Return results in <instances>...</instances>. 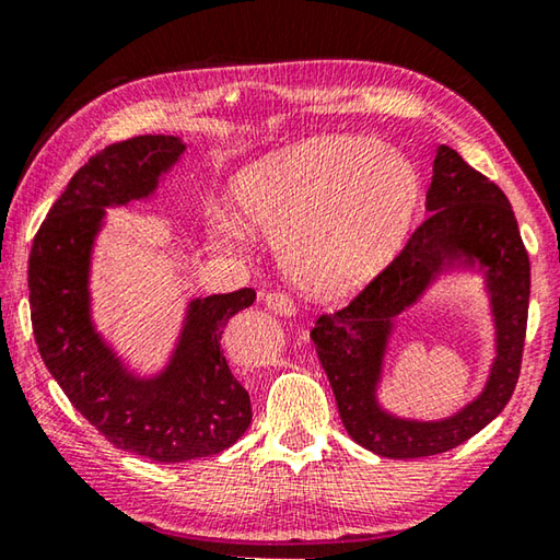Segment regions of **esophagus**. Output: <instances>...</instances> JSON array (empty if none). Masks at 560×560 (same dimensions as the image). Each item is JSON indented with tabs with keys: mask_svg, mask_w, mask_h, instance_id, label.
<instances>
[{
	"mask_svg": "<svg viewBox=\"0 0 560 560\" xmlns=\"http://www.w3.org/2000/svg\"><path fill=\"white\" fill-rule=\"evenodd\" d=\"M264 303H267V308L273 313H281V315L296 313V301H293L287 291H269L267 296H264Z\"/></svg>",
	"mask_w": 560,
	"mask_h": 560,
	"instance_id": "obj_1",
	"label": "esophagus"
}]
</instances>
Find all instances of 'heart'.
Instances as JSON below:
<instances>
[{"label":"heart","mask_w":560,"mask_h":560,"mask_svg":"<svg viewBox=\"0 0 560 560\" xmlns=\"http://www.w3.org/2000/svg\"><path fill=\"white\" fill-rule=\"evenodd\" d=\"M232 200L247 225L279 235L291 279L315 296L368 283L416 218L421 180L394 147L360 137L299 141L240 171ZM215 232L237 237L230 218Z\"/></svg>","instance_id":"heart-1"}]
</instances>
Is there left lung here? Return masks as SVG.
Segmentation results:
<instances>
[{
	"label": "left lung",
	"instance_id": "obj_1",
	"mask_svg": "<svg viewBox=\"0 0 560 560\" xmlns=\"http://www.w3.org/2000/svg\"><path fill=\"white\" fill-rule=\"evenodd\" d=\"M425 210L429 215L404 249L348 306L323 313L311 330L350 439L394 460L439 455L480 433L510 404L524 358L532 271L512 202L455 149L439 147ZM457 253L480 258L491 279L498 323L491 382L470 407L445 422L394 420L373 401L388 320L420 295L445 258Z\"/></svg>",
	"mask_w": 560,
	"mask_h": 560
}]
</instances>
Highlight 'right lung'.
Segmentation results:
<instances>
[{"label":"right lung","mask_w":560,"mask_h":560,"mask_svg":"<svg viewBox=\"0 0 560 560\" xmlns=\"http://www.w3.org/2000/svg\"><path fill=\"white\" fill-rule=\"evenodd\" d=\"M176 137H131L109 144L75 171L34 237L28 303L40 358L70 404L127 453L186 463L230 448L252 423L249 394L220 340L254 289L192 301L174 362L156 380L121 368L90 325L88 264L105 206L147 198L183 154Z\"/></svg>","instance_id":"add662e5"}]
</instances>
